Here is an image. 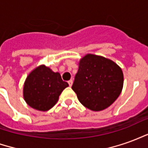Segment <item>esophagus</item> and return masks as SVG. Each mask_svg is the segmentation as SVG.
<instances>
[{
  "label": "esophagus",
  "instance_id": "obj_1",
  "mask_svg": "<svg viewBox=\"0 0 148 148\" xmlns=\"http://www.w3.org/2000/svg\"><path fill=\"white\" fill-rule=\"evenodd\" d=\"M68 84H69V86H72V84H73V80L68 81Z\"/></svg>",
  "mask_w": 148,
  "mask_h": 148
}]
</instances>
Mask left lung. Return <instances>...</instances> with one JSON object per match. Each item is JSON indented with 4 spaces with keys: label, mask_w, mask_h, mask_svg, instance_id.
Wrapping results in <instances>:
<instances>
[{
    "label": "left lung",
    "mask_w": 148,
    "mask_h": 148,
    "mask_svg": "<svg viewBox=\"0 0 148 148\" xmlns=\"http://www.w3.org/2000/svg\"><path fill=\"white\" fill-rule=\"evenodd\" d=\"M124 85L121 68L111 59L87 54L81 58L72 90L87 109L101 111L120 96Z\"/></svg>",
    "instance_id": "1"
}]
</instances>
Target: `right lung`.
<instances>
[{
  "label": "right lung",
  "instance_id": "obj_1",
  "mask_svg": "<svg viewBox=\"0 0 148 148\" xmlns=\"http://www.w3.org/2000/svg\"><path fill=\"white\" fill-rule=\"evenodd\" d=\"M68 86L59 73L40 65L31 71L24 82V99L32 109L46 112L57 103L59 95Z\"/></svg>",
  "mask_w": 148,
  "mask_h": 148
}]
</instances>
